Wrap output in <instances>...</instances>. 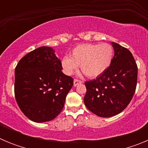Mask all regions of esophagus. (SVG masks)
<instances>
[{
	"mask_svg": "<svg viewBox=\"0 0 148 148\" xmlns=\"http://www.w3.org/2000/svg\"><path fill=\"white\" fill-rule=\"evenodd\" d=\"M82 82H82V81L78 80V79H75V80H74V82H73V85H74V87H76L77 85H78V84H82Z\"/></svg>",
	"mask_w": 148,
	"mask_h": 148,
	"instance_id": "obj_1",
	"label": "esophagus"
}]
</instances>
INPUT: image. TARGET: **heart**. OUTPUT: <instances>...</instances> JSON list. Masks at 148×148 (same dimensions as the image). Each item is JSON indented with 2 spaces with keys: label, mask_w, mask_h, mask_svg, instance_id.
<instances>
[{
  "label": "heart",
  "mask_w": 148,
  "mask_h": 148,
  "mask_svg": "<svg viewBox=\"0 0 148 148\" xmlns=\"http://www.w3.org/2000/svg\"><path fill=\"white\" fill-rule=\"evenodd\" d=\"M113 55V47L108 43L81 44L72 50L70 57L63 58L61 66L66 75H72L80 66L87 77L95 78L108 70Z\"/></svg>",
  "instance_id": "obj_1"
}]
</instances>
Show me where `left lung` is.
I'll use <instances>...</instances> for the list:
<instances>
[{"label":"left lung","instance_id":"left-lung-1","mask_svg":"<svg viewBox=\"0 0 148 148\" xmlns=\"http://www.w3.org/2000/svg\"><path fill=\"white\" fill-rule=\"evenodd\" d=\"M114 56L108 69L94 80L86 82L84 98L87 109L100 117H111L123 111L135 93L138 68L127 48L112 42Z\"/></svg>","mask_w":148,"mask_h":148}]
</instances>
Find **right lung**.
<instances>
[{
    "label": "right lung",
    "instance_id": "obj_1",
    "mask_svg": "<svg viewBox=\"0 0 148 148\" xmlns=\"http://www.w3.org/2000/svg\"><path fill=\"white\" fill-rule=\"evenodd\" d=\"M55 50L40 47L23 56L15 71V96L29 119L40 123L54 119L62 110L73 78L62 73Z\"/></svg>",
    "mask_w": 148,
    "mask_h": 148
}]
</instances>
